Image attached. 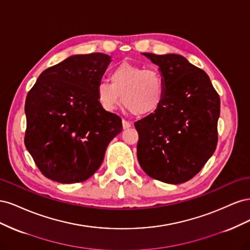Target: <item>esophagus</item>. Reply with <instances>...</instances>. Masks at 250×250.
I'll use <instances>...</instances> for the list:
<instances>
[{
    "instance_id": "1",
    "label": "esophagus",
    "mask_w": 250,
    "mask_h": 250,
    "mask_svg": "<svg viewBox=\"0 0 250 250\" xmlns=\"http://www.w3.org/2000/svg\"><path fill=\"white\" fill-rule=\"evenodd\" d=\"M122 125H123L124 129H127V128H129L131 126V123L128 122V121H126V120H123L122 121Z\"/></svg>"
}]
</instances>
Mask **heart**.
<instances>
[{
  "mask_svg": "<svg viewBox=\"0 0 250 250\" xmlns=\"http://www.w3.org/2000/svg\"><path fill=\"white\" fill-rule=\"evenodd\" d=\"M109 82L101 81L96 88L97 99L107 111L115 110L119 104L143 117L154 113L166 97V81L160 70L123 62L113 69L109 75Z\"/></svg>",
  "mask_w": 250,
  "mask_h": 250,
  "instance_id": "1",
  "label": "heart"
}]
</instances>
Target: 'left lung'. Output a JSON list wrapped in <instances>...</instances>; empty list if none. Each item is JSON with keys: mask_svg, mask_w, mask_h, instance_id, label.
<instances>
[{"mask_svg": "<svg viewBox=\"0 0 250 250\" xmlns=\"http://www.w3.org/2000/svg\"><path fill=\"white\" fill-rule=\"evenodd\" d=\"M144 55L160 66L167 90L162 106L134 123L138 160L150 177L183 184L215 152L220 98L208 74L181 55Z\"/></svg>", "mask_w": 250, "mask_h": 250, "instance_id": "1", "label": "left lung"}]
</instances>
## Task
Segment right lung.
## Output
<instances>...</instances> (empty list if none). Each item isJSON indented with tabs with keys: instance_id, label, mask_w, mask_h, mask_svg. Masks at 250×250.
Segmentation results:
<instances>
[{
	"instance_id": "1",
	"label": "right lung",
	"mask_w": 250,
	"mask_h": 250,
	"mask_svg": "<svg viewBox=\"0 0 250 250\" xmlns=\"http://www.w3.org/2000/svg\"><path fill=\"white\" fill-rule=\"evenodd\" d=\"M110 62L103 53L74 55L44 70L25 103V146L37 168L60 184L81 183L100 168L122 119L98 101Z\"/></svg>"
}]
</instances>
